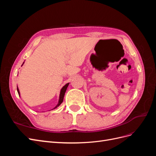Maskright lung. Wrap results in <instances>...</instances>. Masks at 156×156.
Returning <instances> with one entry per match:
<instances>
[{"label":"right lung","instance_id":"obj_1","mask_svg":"<svg viewBox=\"0 0 156 156\" xmlns=\"http://www.w3.org/2000/svg\"><path fill=\"white\" fill-rule=\"evenodd\" d=\"M25 63V62L23 63V64H22V66L23 65V64ZM69 83H67V84H66L62 88V89H61V90H60V95H59V100H58V103H57V105H56L53 109H55V108H57L59 105H60V104L61 103H62V101H63V100H64V94H65V92H66V89H67V88H68V85H69ZM17 92H18V94H19V96H20V90H19V88H18V87H17ZM53 109H51V110H53Z\"/></svg>","mask_w":156,"mask_h":156}]
</instances>
